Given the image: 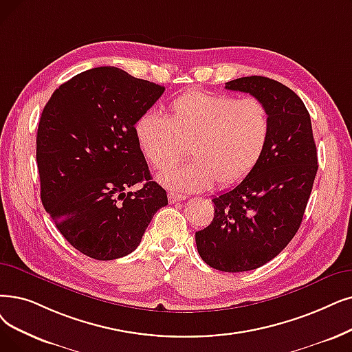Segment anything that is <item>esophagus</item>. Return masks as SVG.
<instances>
[{
	"label": "esophagus",
	"mask_w": 352,
	"mask_h": 352,
	"mask_svg": "<svg viewBox=\"0 0 352 352\" xmlns=\"http://www.w3.org/2000/svg\"><path fill=\"white\" fill-rule=\"evenodd\" d=\"M186 198H187V195H184V194L168 192V201H170L171 204H174V203H177V201H182V200H186Z\"/></svg>",
	"instance_id": "1"
}]
</instances>
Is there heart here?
<instances>
[{
	"label": "heart",
	"instance_id": "b5f03b06",
	"mask_svg": "<svg viewBox=\"0 0 352 352\" xmlns=\"http://www.w3.org/2000/svg\"><path fill=\"white\" fill-rule=\"evenodd\" d=\"M135 138L155 170L173 166L187 154L192 161L158 175L174 191H203L217 182L232 187L261 164L272 136L266 103L248 96L182 94L170 103V116L144 112L135 122Z\"/></svg>",
	"mask_w": 352,
	"mask_h": 352
}]
</instances>
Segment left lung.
Wrapping results in <instances>:
<instances>
[{"label": "left lung", "mask_w": 352, "mask_h": 352, "mask_svg": "<svg viewBox=\"0 0 352 352\" xmlns=\"http://www.w3.org/2000/svg\"><path fill=\"white\" fill-rule=\"evenodd\" d=\"M266 103L272 136L254 171L233 190L212 198L214 219L195 233L203 261L221 272H248L276 257L303 219L318 171L308 109L287 86L263 76L226 83Z\"/></svg>", "instance_id": "1"}]
</instances>
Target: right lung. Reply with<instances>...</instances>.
<instances>
[{
    "mask_svg": "<svg viewBox=\"0 0 352 352\" xmlns=\"http://www.w3.org/2000/svg\"><path fill=\"white\" fill-rule=\"evenodd\" d=\"M164 90L104 66L58 86L43 109L36 154L41 203L72 246L96 261L132 253L168 204L133 131ZM140 182V190L126 192Z\"/></svg>",
    "mask_w": 352,
    "mask_h": 352,
    "instance_id": "1",
    "label": "right lung"
}]
</instances>
